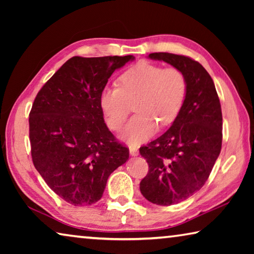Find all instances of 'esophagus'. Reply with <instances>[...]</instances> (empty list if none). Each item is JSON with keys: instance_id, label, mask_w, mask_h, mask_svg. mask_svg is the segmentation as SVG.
<instances>
[{"instance_id": "obj_1", "label": "esophagus", "mask_w": 254, "mask_h": 254, "mask_svg": "<svg viewBox=\"0 0 254 254\" xmlns=\"http://www.w3.org/2000/svg\"><path fill=\"white\" fill-rule=\"evenodd\" d=\"M128 150H130L131 156H137V154H139V150H137V148L134 147V145H130Z\"/></svg>"}]
</instances>
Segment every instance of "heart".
<instances>
[{
  "mask_svg": "<svg viewBox=\"0 0 254 254\" xmlns=\"http://www.w3.org/2000/svg\"><path fill=\"white\" fill-rule=\"evenodd\" d=\"M188 83L184 72L142 63L120 76L119 86H110L101 94V107L111 130H121L134 104L135 115L124 128L122 137L137 144L151 137L161 127L170 126L182 112Z\"/></svg>",
  "mask_w": 254,
  "mask_h": 254,
  "instance_id": "1",
  "label": "heart"
}]
</instances>
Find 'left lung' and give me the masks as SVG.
I'll return each mask as SVG.
<instances>
[{"label":"left lung","mask_w":254,"mask_h":254,"mask_svg":"<svg viewBox=\"0 0 254 254\" xmlns=\"http://www.w3.org/2000/svg\"><path fill=\"white\" fill-rule=\"evenodd\" d=\"M182 70L188 92L179 117L158 139L140 148L149 165L140 190L149 201L169 206L204 186L222 148V110L212 77L198 62L183 55L150 54Z\"/></svg>","instance_id":"1"}]
</instances>
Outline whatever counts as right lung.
I'll return each mask as SVG.
<instances>
[{
  "label": "right lung",
  "mask_w": 254,
  "mask_h": 254,
  "mask_svg": "<svg viewBox=\"0 0 254 254\" xmlns=\"http://www.w3.org/2000/svg\"><path fill=\"white\" fill-rule=\"evenodd\" d=\"M131 55L68 59L38 92L29 114L33 165L60 198L95 204L109 176L128 159V148L107 128L101 94Z\"/></svg>",
  "instance_id": "add662e5"
}]
</instances>
